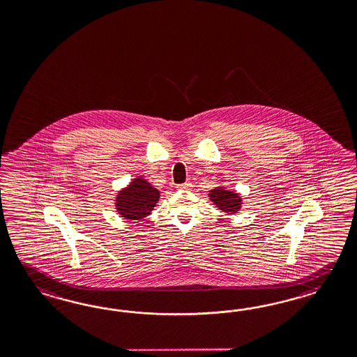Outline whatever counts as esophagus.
I'll return each mask as SVG.
<instances>
[{"mask_svg": "<svg viewBox=\"0 0 357 357\" xmlns=\"http://www.w3.org/2000/svg\"><path fill=\"white\" fill-rule=\"evenodd\" d=\"M192 187V184L190 182H184V183L178 184V188L179 190H190Z\"/></svg>", "mask_w": 357, "mask_h": 357, "instance_id": "34e87169", "label": "esophagus"}]
</instances>
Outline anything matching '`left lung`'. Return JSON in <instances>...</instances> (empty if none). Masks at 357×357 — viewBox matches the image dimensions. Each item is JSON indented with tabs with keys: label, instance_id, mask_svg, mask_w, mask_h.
<instances>
[{
	"label": "left lung",
	"instance_id": "obj_1",
	"mask_svg": "<svg viewBox=\"0 0 357 357\" xmlns=\"http://www.w3.org/2000/svg\"><path fill=\"white\" fill-rule=\"evenodd\" d=\"M211 200L216 204L221 211L227 212V213H236L238 209L241 208V197L237 194L227 191L222 187L216 188L211 191Z\"/></svg>",
	"mask_w": 357,
	"mask_h": 357
}]
</instances>
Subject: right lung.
Wrapping results in <instances>:
<instances>
[{
	"mask_svg": "<svg viewBox=\"0 0 357 357\" xmlns=\"http://www.w3.org/2000/svg\"><path fill=\"white\" fill-rule=\"evenodd\" d=\"M160 194L145 179L139 178L120 192L116 199V206L121 217L128 220H141L149 215L158 202Z\"/></svg>",
	"mask_w": 357,
	"mask_h": 357,
	"instance_id": "1",
	"label": "right lung"
}]
</instances>
